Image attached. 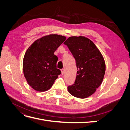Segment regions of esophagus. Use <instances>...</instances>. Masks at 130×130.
<instances>
[{
    "label": "esophagus",
    "instance_id": "esophagus-1",
    "mask_svg": "<svg viewBox=\"0 0 130 130\" xmlns=\"http://www.w3.org/2000/svg\"><path fill=\"white\" fill-rule=\"evenodd\" d=\"M61 73H62V74H63L64 73V69H61Z\"/></svg>",
    "mask_w": 130,
    "mask_h": 130
}]
</instances>
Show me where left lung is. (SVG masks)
Instances as JSON below:
<instances>
[{"label":"left lung","mask_w":130,"mask_h":130,"mask_svg":"<svg viewBox=\"0 0 130 130\" xmlns=\"http://www.w3.org/2000/svg\"><path fill=\"white\" fill-rule=\"evenodd\" d=\"M64 44L72 53L77 68L76 80L68 86V90L73 96L85 99L94 93L103 82L104 59L94 43L86 37H70Z\"/></svg>","instance_id":"obj_1"}]
</instances>
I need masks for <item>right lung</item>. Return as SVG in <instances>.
<instances>
[{"instance_id": "1", "label": "right lung", "mask_w": 130, "mask_h": 130, "mask_svg": "<svg viewBox=\"0 0 130 130\" xmlns=\"http://www.w3.org/2000/svg\"><path fill=\"white\" fill-rule=\"evenodd\" d=\"M61 35H50L34 42L27 49L23 58V72L28 84L38 92L49 89L58 75L57 57L54 54L66 40Z\"/></svg>"}]
</instances>
